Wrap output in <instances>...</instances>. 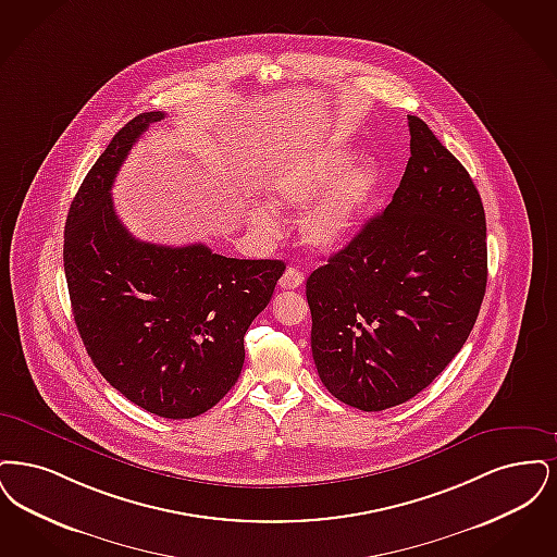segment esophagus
Masks as SVG:
<instances>
[{"mask_svg": "<svg viewBox=\"0 0 557 557\" xmlns=\"http://www.w3.org/2000/svg\"><path fill=\"white\" fill-rule=\"evenodd\" d=\"M278 285H281V289H299L304 285V272L297 270V268H287V272L283 274Z\"/></svg>", "mask_w": 557, "mask_h": 557, "instance_id": "1", "label": "esophagus"}]
</instances>
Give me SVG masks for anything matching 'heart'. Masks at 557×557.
Listing matches in <instances>:
<instances>
[{
	"label": "heart",
	"instance_id": "b5f03b06",
	"mask_svg": "<svg viewBox=\"0 0 557 557\" xmlns=\"http://www.w3.org/2000/svg\"><path fill=\"white\" fill-rule=\"evenodd\" d=\"M343 147H304L283 158L268 176V195L276 208H299V235L315 251H333L351 237L379 194L381 170L372 160H356ZM249 222L264 235L276 233V220L260 208Z\"/></svg>",
	"mask_w": 557,
	"mask_h": 557
}]
</instances>
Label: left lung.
Masks as SVG:
<instances>
[{
  "label": "left lung",
  "mask_w": 557,
  "mask_h": 557,
  "mask_svg": "<svg viewBox=\"0 0 557 557\" xmlns=\"http://www.w3.org/2000/svg\"><path fill=\"white\" fill-rule=\"evenodd\" d=\"M410 160L379 216L306 283L320 381L363 411L399 406L456 358L486 289V220L468 170L408 116Z\"/></svg>",
  "instance_id": "8db88e82"
}]
</instances>
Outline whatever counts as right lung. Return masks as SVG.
Returning a JSON list of instances; mask_svg holds the SVG:
<instances>
[{"mask_svg":"<svg viewBox=\"0 0 557 557\" xmlns=\"http://www.w3.org/2000/svg\"><path fill=\"white\" fill-rule=\"evenodd\" d=\"M162 112L126 122L87 172L64 231L74 322L101 376L135 406L181 420L214 408L242 374L243 337L285 272L281 260H237L203 243L135 239L112 185L131 147Z\"/></svg>","mask_w":557,"mask_h":557,"instance_id":"1","label":"right lung"}]
</instances>
